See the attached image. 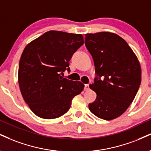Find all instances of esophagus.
Masks as SVG:
<instances>
[{"instance_id": "obj_1", "label": "esophagus", "mask_w": 151, "mask_h": 151, "mask_svg": "<svg viewBox=\"0 0 151 151\" xmlns=\"http://www.w3.org/2000/svg\"><path fill=\"white\" fill-rule=\"evenodd\" d=\"M88 89H89V85H88V84H85L84 90L85 91H88Z\"/></svg>"}]
</instances>
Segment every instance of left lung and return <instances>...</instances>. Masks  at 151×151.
I'll use <instances>...</instances> for the list:
<instances>
[{
  "label": "left lung",
  "mask_w": 151,
  "mask_h": 151,
  "mask_svg": "<svg viewBox=\"0 0 151 151\" xmlns=\"http://www.w3.org/2000/svg\"><path fill=\"white\" fill-rule=\"evenodd\" d=\"M97 77L91 84L96 99L88 108L98 117L111 120L126 111L141 81L139 61L124 39L110 32L85 34Z\"/></svg>",
  "instance_id": "obj_1"
}]
</instances>
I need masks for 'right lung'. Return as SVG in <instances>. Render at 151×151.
<instances>
[{
  "mask_svg": "<svg viewBox=\"0 0 151 151\" xmlns=\"http://www.w3.org/2000/svg\"><path fill=\"white\" fill-rule=\"evenodd\" d=\"M84 43L81 34L49 31L24 49L18 82L24 100L32 112L43 119H55L68 111L72 100L84 84L63 78L69 62Z\"/></svg>",
  "mask_w": 151,
  "mask_h": 151,
  "instance_id": "add662e5",
  "label": "right lung"
}]
</instances>
